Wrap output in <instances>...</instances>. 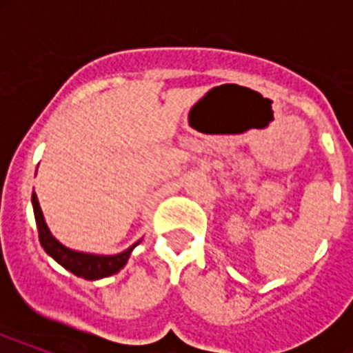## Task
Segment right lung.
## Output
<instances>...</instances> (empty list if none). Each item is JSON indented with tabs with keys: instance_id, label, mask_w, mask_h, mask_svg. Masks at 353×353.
Wrapping results in <instances>:
<instances>
[{
	"instance_id": "add662e5",
	"label": "right lung",
	"mask_w": 353,
	"mask_h": 353,
	"mask_svg": "<svg viewBox=\"0 0 353 353\" xmlns=\"http://www.w3.org/2000/svg\"><path fill=\"white\" fill-rule=\"evenodd\" d=\"M32 210H34V220L36 227H38V238L43 247V251L49 256L62 265L63 269H68L73 274L80 276L85 280H101L106 276L119 273L124 265H126L128 258L132 254V251L139 245V241H135L133 245H130L126 251L117 252V254H93V252H84V251H74L69 249L58 241L52 232L49 231V227L46 223L43 212L40 209V201L36 198V194L32 192Z\"/></svg>"
}]
</instances>
